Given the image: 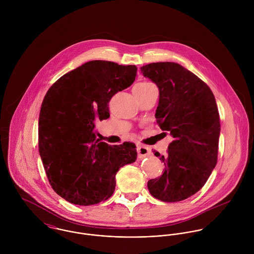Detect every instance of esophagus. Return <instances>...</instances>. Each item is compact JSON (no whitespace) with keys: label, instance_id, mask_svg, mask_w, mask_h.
Wrapping results in <instances>:
<instances>
[{"label":"esophagus","instance_id":"34e87169","mask_svg":"<svg viewBox=\"0 0 254 254\" xmlns=\"http://www.w3.org/2000/svg\"><path fill=\"white\" fill-rule=\"evenodd\" d=\"M138 157L145 158L148 154H150V148L145 145H138Z\"/></svg>","mask_w":254,"mask_h":254}]
</instances>
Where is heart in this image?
Here are the masks:
<instances>
[{
    "label": "heart",
    "mask_w": 254,
    "mask_h": 254,
    "mask_svg": "<svg viewBox=\"0 0 254 254\" xmlns=\"http://www.w3.org/2000/svg\"><path fill=\"white\" fill-rule=\"evenodd\" d=\"M136 86H137V87H141V88H146V87L152 86V84H150V83H148V82H141V83H138Z\"/></svg>",
    "instance_id": "obj_1"
}]
</instances>
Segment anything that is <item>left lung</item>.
Returning a JSON list of instances; mask_svg holds the SVG:
<instances>
[{"instance_id":"1","label":"left lung","mask_w":254,"mask_h":254,"mask_svg":"<svg viewBox=\"0 0 254 254\" xmlns=\"http://www.w3.org/2000/svg\"><path fill=\"white\" fill-rule=\"evenodd\" d=\"M156 84L159 102L156 122L174 140L159 178L147 182L150 194L165 202L181 201L197 192L217 163L220 118L214 95L196 75L175 63H152L141 67Z\"/></svg>"}]
</instances>
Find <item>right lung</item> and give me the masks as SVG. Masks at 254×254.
<instances>
[{
    "label": "right lung",
    "instance_id": "obj_1",
    "mask_svg": "<svg viewBox=\"0 0 254 254\" xmlns=\"http://www.w3.org/2000/svg\"><path fill=\"white\" fill-rule=\"evenodd\" d=\"M136 65L91 61L64 74L47 92L39 115V152L54 190L77 205L109 198L120 167L137 159L134 143L109 145L95 122L108 119L112 96L133 84Z\"/></svg>",
    "mask_w": 254,
    "mask_h": 254
}]
</instances>
